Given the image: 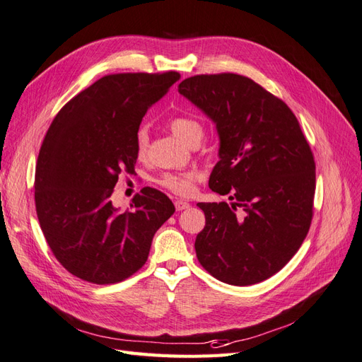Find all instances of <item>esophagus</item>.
Returning a JSON list of instances; mask_svg holds the SVG:
<instances>
[{"label": "esophagus", "instance_id": "34e87169", "mask_svg": "<svg viewBox=\"0 0 362 362\" xmlns=\"http://www.w3.org/2000/svg\"><path fill=\"white\" fill-rule=\"evenodd\" d=\"M174 206H176L177 212H182V211H185V209L189 207V203L183 202V200H176V202H174Z\"/></svg>", "mask_w": 362, "mask_h": 362}]
</instances>
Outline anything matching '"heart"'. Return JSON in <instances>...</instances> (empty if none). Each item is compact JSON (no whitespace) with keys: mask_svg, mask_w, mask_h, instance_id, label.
<instances>
[{"mask_svg":"<svg viewBox=\"0 0 362 362\" xmlns=\"http://www.w3.org/2000/svg\"><path fill=\"white\" fill-rule=\"evenodd\" d=\"M168 127L171 132L188 146L194 143H202L204 136V129L202 123L189 115H174L168 120ZM150 134L146 126L138 127L135 132V151L139 159H144L148 153ZM198 179L195 171L188 173H165L159 177L158 183L162 188L168 189L176 195H189L194 189V183Z\"/></svg>","mask_w":362,"mask_h":362,"instance_id":"b5f03b06","label":"heart"}]
</instances>
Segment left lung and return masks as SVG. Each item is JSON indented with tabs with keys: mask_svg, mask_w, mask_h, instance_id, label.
I'll list each match as a JSON object with an SVG mask.
<instances>
[{
	"mask_svg": "<svg viewBox=\"0 0 362 362\" xmlns=\"http://www.w3.org/2000/svg\"><path fill=\"white\" fill-rule=\"evenodd\" d=\"M179 93L211 117L219 160L209 186L231 204L198 203L206 226L197 259L231 286L264 281L298 252L313 219L316 164L296 115L252 79L195 75Z\"/></svg>",
	"mask_w": 362,
	"mask_h": 362,
	"instance_id": "1",
	"label": "left lung"
}]
</instances>
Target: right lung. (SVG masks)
Returning a JSON list of instances; mask_svg holds the SVG:
<instances>
[{"instance_id":"add662e5","label":"right lung","mask_w":362,"mask_h":362,"mask_svg":"<svg viewBox=\"0 0 362 362\" xmlns=\"http://www.w3.org/2000/svg\"><path fill=\"white\" fill-rule=\"evenodd\" d=\"M179 72L114 74L58 111L42 143L34 200L43 236L66 271L115 284L147 262L155 233L174 214L170 198L143 188L131 209L111 202L122 173L134 174L135 132Z\"/></svg>"}]
</instances>
